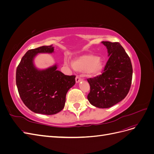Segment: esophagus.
I'll return each mask as SVG.
<instances>
[{"instance_id": "obj_1", "label": "esophagus", "mask_w": 154, "mask_h": 154, "mask_svg": "<svg viewBox=\"0 0 154 154\" xmlns=\"http://www.w3.org/2000/svg\"><path fill=\"white\" fill-rule=\"evenodd\" d=\"M82 81V78L79 76H77L76 77V82L78 83H79V82H80Z\"/></svg>"}]
</instances>
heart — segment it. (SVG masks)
<instances>
[{
    "label": "heart",
    "instance_id": "b5f03b06",
    "mask_svg": "<svg viewBox=\"0 0 154 154\" xmlns=\"http://www.w3.org/2000/svg\"><path fill=\"white\" fill-rule=\"evenodd\" d=\"M66 64L68 65L67 62ZM72 66L76 71H85L88 77H96L103 72L105 63L100 57L92 54H85L74 59L72 61Z\"/></svg>",
    "mask_w": 154,
    "mask_h": 154
}]
</instances>
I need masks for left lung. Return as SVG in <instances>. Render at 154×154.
Segmentation results:
<instances>
[{"label":"left lung","instance_id":"8db88e82","mask_svg":"<svg viewBox=\"0 0 154 154\" xmlns=\"http://www.w3.org/2000/svg\"><path fill=\"white\" fill-rule=\"evenodd\" d=\"M107 49L109 60L103 72L87 79L90 92L87 99L97 108L106 109L127 96L132 79V66L128 55L119 42H101Z\"/></svg>","mask_w":154,"mask_h":154}]
</instances>
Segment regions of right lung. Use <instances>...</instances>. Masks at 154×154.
Segmentation results:
<instances>
[{"label": "right lung", "mask_w": 154, "mask_h": 154, "mask_svg": "<svg viewBox=\"0 0 154 154\" xmlns=\"http://www.w3.org/2000/svg\"><path fill=\"white\" fill-rule=\"evenodd\" d=\"M53 45L30 49L17 68L16 83L21 100L35 113L53 115L61 111L68 91L75 84V76L65 75L57 64L45 69L36 68L34 59L40 53H53Z\"/></svg>", "instance_id": "right-lung-1"}]
</instances>
